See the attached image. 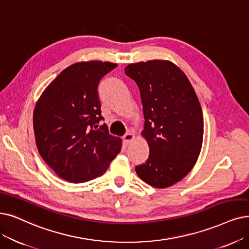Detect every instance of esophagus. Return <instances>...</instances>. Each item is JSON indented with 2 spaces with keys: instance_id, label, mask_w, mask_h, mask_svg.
<instances>
[{
  "instance_id": "34e87169",
  "label": "esophagus",
  "mask_w": 249,
  "mask_h": 249,
  "mask_svg": "<svg viewBox=\"0 0 249 249\" xmlns=\"http://www.w3.org/2000/svg\"><path fill=\"white\" fill-rule=\"evenodd\" d=\"M135 138V135L132 133V132H127L124 137H123V140H124V144H128L130 143L133 139Z\"/></svg>"
}]
</instances>
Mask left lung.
Masks as SVG:
<instances>
[{"label": "left lung", "mask_w": 249, "mask_h": 249, "mask_svg": "<svg viewBox=\"0 0 249 249\" xmlns=\"http://www.w3.org/2000/svg\"><path fill=\"white\" fill-rule=\"evenodd\" d=\"M124 73L139 87L145 118L142 136L149 157L136 166L145 183L170 187L188 175L203 140L202 109L186 74L167 60L128 64Z\"/></svg>", "instance_id": "1"}]
</instances>
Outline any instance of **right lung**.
<instances>
[{
    "instance_id": "add662e5",
    "label": "right lung",
    "mask_w": 249,
    "mask_h": 249,
    "mask_svg": "<svg viewBox=\"0 0 249 249\" xmlns=\"http://www.w3.org/2000/svg\"><path fill=\"white\" fill-rule=\"evenodd\" d=\"M117 66L102 61L65 68L37 100L34 131L37 150L58 177L84 183L102 176L122 149L109 135L98 97L100 79Z\"/></svg>"
}]
</instances>
